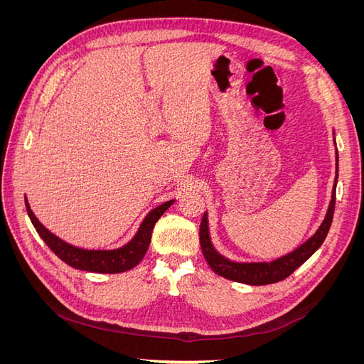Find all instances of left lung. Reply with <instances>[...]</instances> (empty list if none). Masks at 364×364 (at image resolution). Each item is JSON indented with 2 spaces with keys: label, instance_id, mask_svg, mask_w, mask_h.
Instances as JSON below:
<instances>
[{
  "label": "left lung",
  "instance_id": "8db88e82",
  "mask_svg": "<svg viewBox=\"0 0 364 364\" xmlns=\"http://www.w3.org/2000/svg\"><path fill=\"white\" fill-rule=\"evenodd\" d=\"M337 161V174H336V183H337V176H338V153L336 155ZM336 183L333 188L331 202H329V208L326 217L322 222L321 228L317 229V232L308 240L302 246L297 247L296 250L287 253L285 257H281L272 262H234L229 261L225 257L220 255V253L213 247L211 240H209L208 232V218L206 213L202 217L200 222V230H199V240H200V247L203 252V257L206 262L209 264L217 274L223 277L226 279L235 281V282H243L249 285H266L282 281L289 278L290 274L301 267L302 264L310 258L313 253L322 246V243L326 238V234L329 228L333 223V215H334V208H336Z\"/></svg>",
  "mask_w": 364,
  "mask_h": 364
}]
</instances>
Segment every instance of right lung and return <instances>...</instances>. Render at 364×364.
<instances>
[{"mask_svg":"<svg viewBox=\"0 0 364 364\" xmlns=\"http://www.w3.org/2000/svg\"><path fill=\"white\" fill-rule=\"evenodd\" d=\"M173 202L174 200L165 202L153 209V211H150L144 218V222L141 223L136 235L132 238L126 246L114 249V250H86V249H80V247L65 243L63 240L51 234L47 228H43L41 225L36 215L33 214V211L30 209L27 199H26V208H27V214L31 220V223L35 226L39 237L46 241V245L56 253L63 262H67L68 266L79 270L95 272V273H121V272L134 269L136 264L144 258L150 245L151 232H153V228H155V223L173 205Z\"/></svg>","mask_w":364,"mask_h":364,"instance_id":"obj_1","label":"right lung"}]
</instances>
